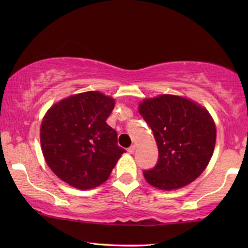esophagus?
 <instances>
[{
	"label": "esophagus",
	"instance_id": "34e87169",
	"mask_svg": "<svg viewBox=\"0 0 248 248\" xmlns=\"http://www.w3.org/2000/svg\"><path fill=\"white\" fill-rule=\"evenodd\" d=\"M134 151H136V145H131V146H130V148L128 149V152H129L130 154H133Z\"/></svg>",
	"mask_w": 248,
	"mask_h": 248
}]
</instances>
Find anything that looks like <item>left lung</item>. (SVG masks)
<instances>
[{
	"mask_svg": "<svg viewBox=\"0 0 248 248\" xmlns=\"http://www.w3.org/2000/svg\"><path fill=\"white\" fill-rule=\"evenodd\" d=\"M140 115L152 129L158 149L146 182L164 190L186 186L205 170L216 145V125L207 109L175 95L143 100Z\"/></svg>",
	"mask_w": 248,
	"mask_h": 248,
	"instance_id": "1",
	"label": "left lung"
}]
</instances>
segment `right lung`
<instances>
[{
    "mask_svg": "<svg viewBox=\"0 0 248 248\" xmlns=\"http://www.w3.org/2000/svg\"><path fill=\"white\" fill-rule=\"evenodd\" d=\"M115 100L85 92L54 105L40 128L46 162L59 178L78 189H91L108 179L121 154L116 130L106 120Z\"/></svg>",
    "mask_w": 248,
    "mask_h": 248,
    "instance_id": "1",
    "label": "right lung"
}]
</instances>
